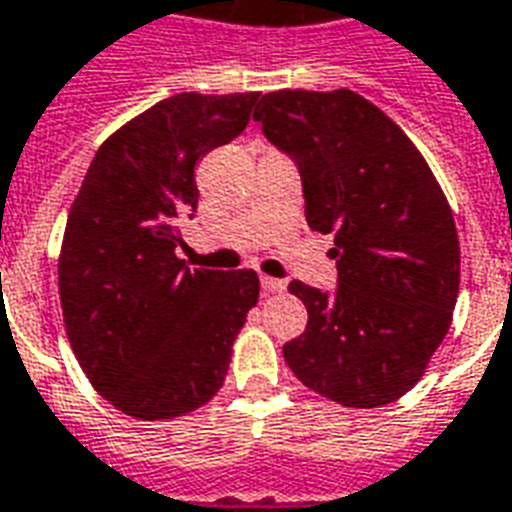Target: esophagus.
Wrapping results in <instances>:
<instances>
[{
  "label": "esophagus",
  "mask_w": 512,
  "mask_h": 512,
  "mask_svg": "<svg viewBox=\"0 0 512 512\" xmlns=\"http://www.w3.org/2000/svg\"><path fill=\"white\" fill-rule=\"evenodd\" d=\"M261 289H264V294H278L286 289V281H278V278H267V275H261Z\"/></svg>",
  "instance_id": "34e87169"
}]
</instances>
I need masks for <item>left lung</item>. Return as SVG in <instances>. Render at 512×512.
<instances>
[{"label":"left lung","mask_w":512,"mask_h":512,"mask_svg":"<svg viewBox=\"0 0 512 512\" xmlns=\"http://www.w3.org/2000/svg\"><path fill=\"white\" fill-rule=\"evenodd\" d=\"M253 119L297 163L308 226L335 234L338 289L289 283L308 327L283 357L335 404H393L453 322L461 248L445 193L404 130L352 89L267 92Z\"/></svg>","instance_id":"obj_1"}]
</instances>
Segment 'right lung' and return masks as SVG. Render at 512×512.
<instances>
[{
  "label": "right lung",
  "instance_id": "1",
  "mask_svg": "<svg viewBox=\"0 0 512 512\" xmlns=\"http://www.w3.org/2000/svg\"><path fill=\"white\" fill-rule=\"evenodd\" d=\"M259 92H179L108 136L70 207L59 300L78 365L136 420L199 409L226 379L259 300L253 270H190L179 220L199 204L193 169L251 119Z\"/></svg>",
  "mask_w": 512,
  "mask_h": 512
}]
</instances>
